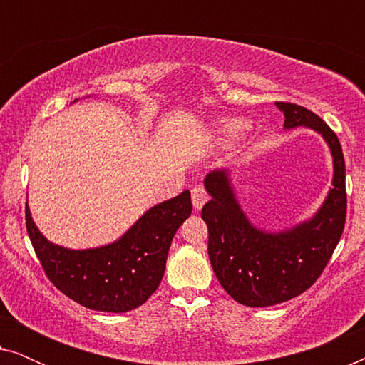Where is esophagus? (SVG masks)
I'll list each match as a JSON object with an SVG mask.
<instances>
[{"label": "esophagus", "instance_id": "34e87169", "mask_svg": "<svg viewBox=\"0 0 365 365\" xmlns=\"http://www.w3.org/2000/svg\"><path fill=\"white\" fill-rule=\"evenodd\" d=\"M191 197H192V206L196 209H201L209 199V194L206 192V189L197 184V186H194L191 189Z\"/></svg>", "mask_w": 365, "mask_h": 365}]
</instances>
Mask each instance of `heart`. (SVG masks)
<instances>
[{
	"instance_id": "b5f03b06",
	"label": "heart",
	"mask_w": 365,
	"mask_h": 365,
	"mask_svg": "<svg viewBox=\"0 0 365 365\" xmlns=\"http://www.w3.org/2000/svg\"><path fill=\"white\" fill-rule=\"evenodd\" d=\"M244 128H246V124H244V123H239V121H237V123H236V121H234V123H227L226 133L231 134V136H236V134L241 133Z\"/></svg>"
}]
</instances>
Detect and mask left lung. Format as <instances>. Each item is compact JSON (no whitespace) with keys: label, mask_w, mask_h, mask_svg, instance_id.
Segmentation results:
<instances>
[{"label":"left lung","mask_w":365,"mask_h":365,"mask_svg":"<svg viewBox=\"0 0 365 365\" xmlns=\"http://www.w3.org/2000/svg\"><path fill=\"white\" fill-rule=\"evenodd\" d=\"M284 129L309 128L324 138L332 154V187L311 219L286 231L252 226L234 194L227 169L204 179L211 199L201 216L209 229L207 252L212 271L229 296L247 307L286 302L307 291L327 266L346 224V163L336 133L317 114L292 103H276Z\"/></svg>","instance_id":"8db88e82"}]
</instances>
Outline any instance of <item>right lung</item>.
Here are the masks:
<instances>
[{
	"instance_id": "1",
	"label": "right lung",
	"mask_w": 365,
	"mask_h": 365,
	"mask_svg": "<svg viewBox=\"0 0 365 365\" xmlns=\"http://www.w3.org/2000/svg\"><path fill=\"white\" fill-rule=\"evenodd\" d=\"M191 192L148 209L118 241L93 249H68L39 232L26 204V229L49 281L74 302L101 312L143 306L164 276L169 246L191 216Z\"/></svg>"
}]
</instances>
